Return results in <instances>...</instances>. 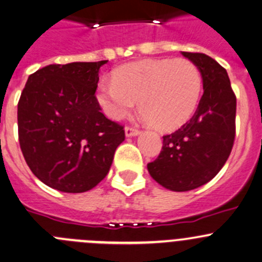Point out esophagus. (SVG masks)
<instances>
[{"label":"esophagus","mask_w":262,"mask_h":262,"mask_svg":"<svg viewBox=\"0 0 262 262\" xmlns=\"http://www.w3.org/2000/svg\"><path fill=\"white\" fill-rule=\"evenodd\" d=\"M139 134H140V131L136 130V128H132V127H126L125 128L126 137H134V136H137Z\"/></svg>","instance_id":"1"}]
</instances>
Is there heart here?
Wrapping results in <instances>:
<instances>
[{"instance_id": "1", "label": "heart", "mask_w": 262, "mask_h": 262, "mask_svg": "<svg viewBox=\"0 0 262 262\" xmlns=\"http://www.w3.org/2000/svg\"><path fill=\"white\" fill-rule=\"evenodd\" d=\"M202 93V73L188 59H149L125 64L112 80L98 84L96 98L104 115L120 121L139 99L145 122L172 131L191 117Z\"/></svg>"}]
</instances>
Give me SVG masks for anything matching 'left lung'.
<instances>
[{
    "label": "left lung",
    "mask_w": 262,
    "mask_h": 262,
    "mask_svg": "<svg viewBox=\"0 0 262 262\" xmlns=\"http://www.w3.org/2000/svg\"><path fill=\"white\" fill-rule=\"evenodd\" d=\"M182 55L202 73L203 96L193 117L179 130L163 136V150L147 170L172 191H188L212 180L230 156L234 140L236 96L223 67L202 53Z\"/></svg>",
    "instance_id": "left-lung-1"
}]
</instances>
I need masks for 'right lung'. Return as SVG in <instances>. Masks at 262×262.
<instances>
[{
  "mask_svg": "<svg viewBox=\"0 0 262 262\" xmlns=\"http://www.w3.org/2000/svg\"><path fill=\"white\" fill-rule=\"evenodd\" d=\"M106 63L50 64L31 74L21 93V151L35 177L53 189L91 190L104 179L125 140L122 126L101 112L94 96Z\"/></svg>",
  "mask_w": 262,
  "mask_h": 262,
  "instance_id": "right-lung-1",
  "label": "right lung"
}]
</instances>
